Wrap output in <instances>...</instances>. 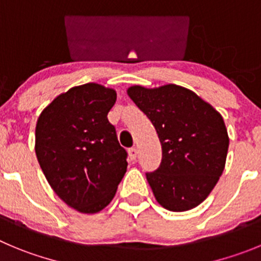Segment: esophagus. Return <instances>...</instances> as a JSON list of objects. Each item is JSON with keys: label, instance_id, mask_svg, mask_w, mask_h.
<instances>
[{"label": "esophagus", "instance_id": "obj_1", "mask_svg": "<svg viewBox=\"0 0 261 261\" xmlns=\"http://www.w3.org/2000/svg\"><path fill=\"white\" fill-rule=\"evenodd\" d=\"M128 155H130L131 161H136V157H138V149H136V147H133L128 149Z\"/></svg>", "mask_w": 261, "mask_h": 261}]
</instances>
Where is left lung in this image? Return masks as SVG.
Segmentation results:
<instances>
[{"instance_id": "1", "label": "left lung", "mask_w": 261, "mask_h": 261, "mask_svg": "<svg viewBox=\"0 0 261 261\" xmlns=\"http://www.w3.org/2000/svg\"><path fill=\"white\" fill-rule=\"evenodd\" d=\"M128 96L154 126L162 145L157 170L147 180L162 207L188 211L206 199L225 166L229 138L223 117L188 89L133 86Z\"/></svg>"}]
</instances>
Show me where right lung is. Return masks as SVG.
<instances>
[{
  "label": "right lung",
  "mask_w": 261,
  "mask_h": 261,
  "mask_svg": "<svg viewBox=\"0 0 261 261\" xmlns=\"http://www.w3.org/2000/svg\"><path fill=\"white\" fill-rule=\"evenodd\" d=\"M117 94L86 84L59 95L40 114L36 154L54 192L74 210L108 206L127 169V152L108 121Z\"/></svg>",
  "instance_id": "right-lung-1"
}]
</instances>
